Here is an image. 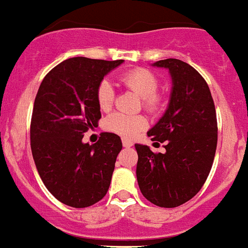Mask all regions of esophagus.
I'll use <instances>...</instances> for the list:
<instances>
[{
  "mask_svg": "<svg viewBox=\"0 0 248 248\" xmlns=\"http://www.w3.org/2000/svg\"><path fill=\"white\" fill-rule=\"evenodd\" d=\"M122 145H124V147H131V146H132V145H134V143H132V141H131V140H127V139H124V140H122Z\"/></svg>",
  "mask_w": 248,
  "mask_h": 248,
  "instance_id": "1",
  "label": "esophagus"
}]
</instances>
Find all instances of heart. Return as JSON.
<instances>
[{"label":"heart","mask_w":248,"mask_h":248,"mask_svg":"<svg viewBox=\"0 0 248 248\" xmlns=\"http://www.w3.org/2000/svg\"><path fill=\"white\" fill-rule=\"evenodd\" d=\"M121 83L134 91L142 98L143 107L147 111H156L160 106V97L156 94L159 80L155 74L147 69H134L121 77ZM113 87L108 80H102L97 89V103L102 111H108L113 103ZM106 130L124 137H134L146 127V120L140 114H124L116 112L105 121Z\"/></svg>","instance_id":"heart-1"}]
</instances>
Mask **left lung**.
I'll list each match as a JSON object with an SVG mask.
<instances>
[{"mask_svg":"<svg viewBox=\"0 0 248 248\" xmlns=\"http://www.w3.org/2000/svg\"><path fill=\"white\" fill-rule=\"evenodd\" d=\"M153 65L169 69L172 80L168 109L147 132L153 141L165 142V153L136 143V176L147 201L174 208L190 201L209 175L217 149V116L209 87L193 66L179 59Z\"/></svg>","mask_w":248,"mask_h":248,"instance_id":"1","label":"left lung"}]
</instances>
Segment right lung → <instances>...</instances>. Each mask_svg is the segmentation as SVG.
<instances>
[{"instance_id": "1", "label": "right lung", "mask_w": 248, "mask_h": 248, "mask_svg": "<svg viewBox=\"0 0 248 248\" xmlns=\"http://www.w3.org/2000/svg\"><path fill=\"white\" fill-rule=\"evenodd\" d=\"M122 63L70 58L50 70L37 91L30 126L31 153L47 190L69 207L93 205L111 184L122 149L120 136L102 132L93 145L82 139L101 118L99 83Z\"/></svg>"}]
</instances>
